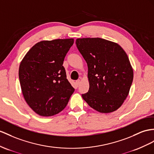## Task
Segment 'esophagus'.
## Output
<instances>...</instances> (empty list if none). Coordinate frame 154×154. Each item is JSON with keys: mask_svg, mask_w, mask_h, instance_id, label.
Instances as JSON below:
<instances>
[{"mask_svg": "<svg viewBox=\"0 0 154 154\" xmlns=\"http://www.w3.org/2000/svg\"><path fill=\"white\" fill-rule=\"evenodd\" d=\"M80 82H81V81H80L79 79H78V80H77V81H75V84H76L77 86H79V85H80Z\"/></svg>", "mask_w": 154, "mask_h": 154, "instance_id": "esophagus-1", "label": "esophagus"}]
</instances>
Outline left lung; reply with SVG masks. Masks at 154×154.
Returning a JSON list of instances; mask_svg holds the SVG:
<instances>
[{
	"label": "left lung",
	"mask_w": 154,
	"mask_h": 154,
	"mask_svg": "<svg viewBox=\"0 0 154 154\" xmlns=\"http://www.w3.org/2000/svg\"><path fill=\"white\" fill-rule=\"evenodd\" d=\"M75 43L88 68L90 88L82 98L100 112L116 111L128 97L133 79L127 54L118 43L100 38H78Z\"/></svg>",
	"instance_id": "1"
}]
</instances>
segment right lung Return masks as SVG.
I'll list each match as a JSON object with an SVG mask.
<instances>
[{
  "label": "right lung",
  "mask_w": 154,
  "mask_h": 154,
  "mask_svg": "<svg viewBox=\"0 0 154 154\" xmlns=\"http://www.w3.org/2000/svg\"><path fill=\"white\" fill-rule=\"evenodd\" d=\"M73 38L42 41L21 62L19 78L26 102L38 115L51 116L61 112L75 89L62 66Z\"/></svg>",
  "instance_id": "obj_1"
}]
</instances>
